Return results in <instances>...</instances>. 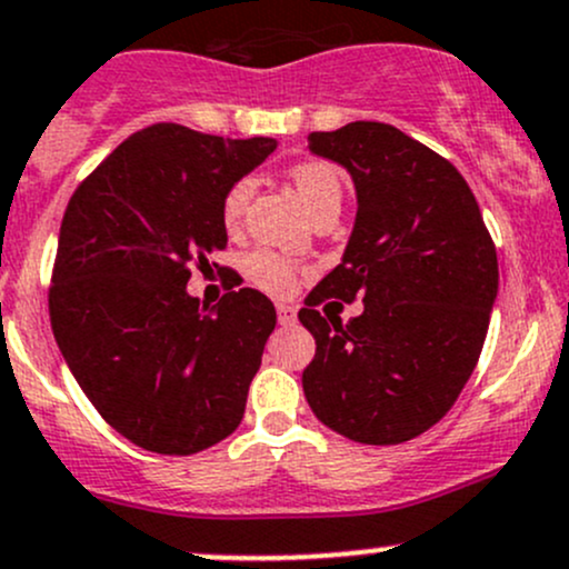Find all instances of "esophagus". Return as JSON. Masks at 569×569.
Returning <instances> with one entry per match:
<instances>
[{
  "mask_svg": "<svg viewBox=\"0 0 569 569\" xmlns=\"http://www.w3.org/2000/svg\"><path fill=\"white\" fill-rule=\"evenodd\" d=\"M278 321L280 325H295L297 321V308L289 302H278Z\"/></svg>",
  "mask_w": 569,
  "mask_h": 569,
  "instance_id": "obj_1",
  "label": "esophagus"
}]
</instances>
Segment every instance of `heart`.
<instances>
[{
    "label": "heart",
    "instance_id": "1",
    "mask_svg": "<svg viewBox=\"0 0 569 569\" xmlns=\"http://www.w3.org/2000/svg\"><path fill=\"white\" fill-rule=\"evenodd\" d=\"M289 177L297 196L302 199V204L313 214L327 204H340V179L330 163L305 160V163H297L289 171ZM250 196H253V182L250 179H239V182L231 184L229 193L223 196V207H220L226 229L234 231L242 223L244 209L250 204ZM244 269H248V278L253 283H259L267 291H274V295H286L295 286L297 278L295 261L283 253H274V250H256Z\"/></svg>",
    "mask_w": 569,
    "mask_h": 569
}]
</instances>
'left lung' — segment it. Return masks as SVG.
I'll return each mask as SVG.
<instances>
[{
    "mask_svg": "<svg viewBox=\"0 0 569 569\" xmlns=\"http://www.w3.org/2000/svg\"><path fill=\"white\" fill-rule=\"evenodd\" d=\"M308 149L349 171L357 218L300 310L316 338L305 398L346 439L400 445L452 409L480 360L499 291L493 239L456 166L392 124L310 133ZM355 296L363 313L340 322Z\"/></svg>",
    "mask_w": 569,
    "mask_h": 569,
    "instance_id": "left-lung-1",
    "label": "left lung"
}]
</instances>
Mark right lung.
Instances as JSON below:
<instances>
[{
  "label": "right lung",
  "instance_id": "1",
  "mask_svg": "<svg viewBox=\"0 0 569 569\" xmlns=\"http://www.w3.org/2000/svg\"><path fill=\"white\" fill-rule=\"evenodd\" d=\"M274 139H220L160 122L128 136L64 209L51 330L109 426L160 456L231 436L259 373L274 305L229 291L212 310L188 295L190 264L223 250V196Z\"/></svg>",
  "mask_w": 569,
  "mask_h": 569
}]
</instances>
